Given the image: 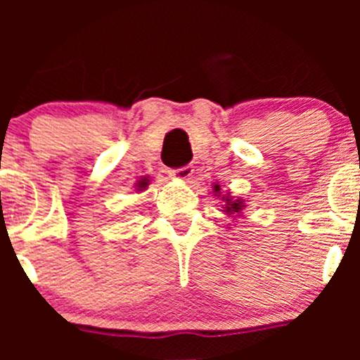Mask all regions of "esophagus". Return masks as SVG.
<instances>
[{
    "mask_svg": "<svg viewBox=\"0 0 360 360\" xmlns=\"http://www.w3.org/2000/svg\"><path fill=\"white\" fill-rule=\"evenodd\" d=\"M170 174H172V176L176 177V179L188 181V179H191V177H193L195 169L191 165H184V167H179V169H174Z\"/></svg>",
    "mask_w": 360,
    "mask_h": 360,
    "instance_id": "1",
    "label": "esophagus"
}]
</instances>
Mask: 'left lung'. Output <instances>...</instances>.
Segmentation results:
<instances>
[{
    "mask_svg": "<svg viewBox=\"0 0 360 360\" xmlns=\"http://www.w3.org/2000/svg\"><path fill=\"white\" fill-rule=\"evenodd\" d=\"M214 191H216V193H219L217 197H221V186H219V184H214ZM221 200L224 202L223 212H226V214H240L242 209L245 207L244 202L237 200V198L230 197V195H224V197H221Z\"/></svg>",
    "mask_w": 360,
    "mask_h": 360,
    "instance_id": "8db88e82",
    "label": "left lung"
}]
</instances>
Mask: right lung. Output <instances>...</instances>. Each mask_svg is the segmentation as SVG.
<instances>
[{
  "label": "right lung",
  "instance_id": "obj_1",
  "mask_svg": "<svg viewBox=\"0 0 360 360\" xmlns=\"http://www.w3.org/2000/svg\"><path fill=\"white\" fill-rule=\"evenodd\" d=\"M146 184H148V181H141V183H139L141 190H143V188H146Z\"/></svg>",
  "mask_w": 360,
  "mask_h": 360
}]
</instances>
